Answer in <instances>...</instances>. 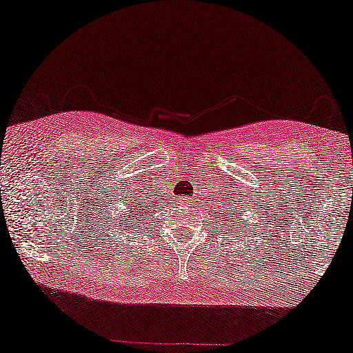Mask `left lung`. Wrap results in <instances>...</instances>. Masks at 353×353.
I'll list each match as a JSON object with an SVG mask.
<instances>
[{"instance_id":"8db88e82","label":"left lung","mask_w":353,"mask_h":353,"mask_svg":"<svg viewBox=\"0 0 353 353\" xmlns=\"http://www.w3.org/2000/svg\"><path fill=\"white\" fill-rule=\"evenodd\" d=\"M252 207H254V205H252ZM233 212H236V205H234ZM239 212H244V207H241ZM234 215H236V216H233V221H234V223H233V226H231V228H234V226H238V225H239V221L243 220V214H234ZM225 225H226V223H225Z\"/></svg>"}]
</instances>
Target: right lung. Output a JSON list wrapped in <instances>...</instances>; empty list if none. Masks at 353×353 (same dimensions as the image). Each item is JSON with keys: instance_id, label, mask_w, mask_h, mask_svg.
I'll use <instances>...</instances> for the list:
<instances>
[{"instance_id": "1", "label": "right lung", "mask_w": 353, "mask_h": 353, "mask_svg": "<svg viewBox=\"0 0 353 353\" xmlns=\"http://www.w3.org/2000/svg\"><path fill=\"white\" fill-rule=\"evenodd\" d=\"M127 207L128 209L123 210V214L120 216H125V225H127V230H137L141 225V221L144 220V216L148 214H151V210H149V205L148 204H141V201H139V197H134V199H128L127 201ZM154 207V205H152ZM129 216L127 217L126 215Z\"/></svg>"}]
</instances>
